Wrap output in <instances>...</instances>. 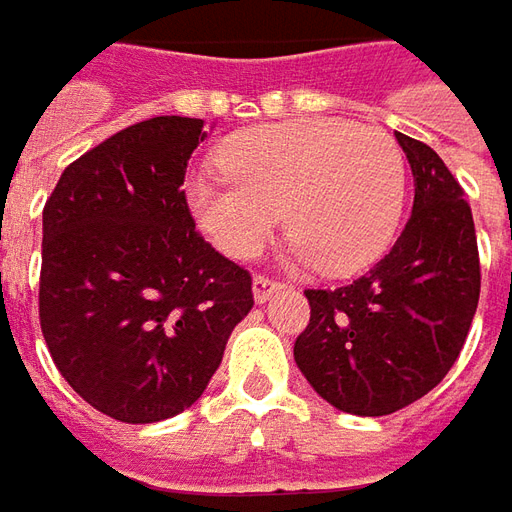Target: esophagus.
<instances>
[{
	"instance_id": "1",
	"label": "esophagus",
	"mask_w": 512,
	"mask_h": 512,
	"mask_svg": "<svg viewBox=\"0 0 512 512\" xmlns=\"http://www.w3.org/2000/svg\"><path fill=\"white\" fill-rule=\"evenodd\" d=\"M281 287H284V284H278V281H273V278L256 276L253 278V298H256V303H267L278 290H281Z\"/></svg>"
}]
</instances>
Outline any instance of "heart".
Wrapping results in <instances>:
<instances>
[{"instance_id":"1","label":"heart","mask_w":512,"mask_h":512,"mask_svg":"<svg viewBox=\"0 0 512 512\" xmlns=\"http://www.w3.org/2000/svg\"><path fill=\"white\" fill-rule=\"evenodd\" d=\"M222 181L186 183L192 220L231 259H253L281 211L298 262L331 276L376 262L396 236L407 167L396 139L348 119L309 116L242 130L220 147Z\"/></svg>"}]
</instances>
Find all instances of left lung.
I'll return each mask as SVG.
<instances>
[{"label": "left lung", "instance_id": "left-lung-1", "mask_svg": "<svg viewBox=\"0 0 512 512\" xmlns=\"http://www.w3.org/2000/svg\"><path fill=\"white\" fill-rule=\"evenodd\" d=\"M415 200L396 245L337 290H306L312 315L295 365L331 407L390 415L443 382L463 351L479 301L471 206L429 144L396 133Z\"/></svg>", "mask_w": 512, "mask_h": 512}]
</instances>
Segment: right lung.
Wrapping results in <instances>:
<instances>
[{
    "label": "right lung",
    "mask_w": 512,
    "mask_h": 512,
    "mask_svg": "<svg viewBox=\"0 0 512 512\" xmlns=\"http://www.w3.org/2000/svg\"><path fill=\"white\" fill-rule=\"evenodd\" d=\"M203 119L155 116L63 169L44 206L38 312L77 396L122 424H155L203 396L250 273L195 231L181 192Z\"/></svg>",
    "instance_id": "1"
}]
</instances>
